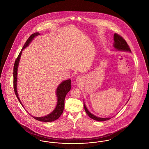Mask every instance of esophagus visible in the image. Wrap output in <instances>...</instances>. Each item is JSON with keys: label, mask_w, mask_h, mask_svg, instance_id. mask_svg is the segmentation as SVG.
Wrapping results in <instances>:
<instances>
[{"label": "esophagus", "mask_w": 149, "mask_h": 149, "mask_svg": "<svg viewBox=\"0 0 149 149\" xmlns=\"http://www.w3.org/2000/svg\"><path fill=\"white\" fill-rule=\"evenodd\" d=\"M82 79H83V77H77V83H80L82 81Z\"/></svg>", "instance_id": "1"}]
</instances>
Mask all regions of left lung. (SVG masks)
I'll use <instances>...</instances> for the list:
<instances>
[{
    "label": "left lung",
    "instance_id": "1",
    "mask_svg": "<svg viewBox=\"0 0 149 149\" xmlns=\"http://www.w3.org/2000/svg\"><path fill=\"white\" fill-rule=\"evenodd\" d=\"M113 38H114V39H113L114 40L113 47H115V49H116L119 50L131 52V50L130 49L129 45L127 44V43L125 41V39L121 36H120L117 33H115L114 36H113ZM84 109H85V110L86 113L88 115V116H89L90 118H91V119H94L95 120L99 121H106V120H108L110 119V118H98L95 115H93L92 113H90L89 111H88V110L87 109V108L86 107L85 105H84Z\"/></svg>",
    "mask_w": 149,
    "mask_h": 149
}]
</instances>
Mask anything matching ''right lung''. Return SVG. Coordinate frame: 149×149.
Instances as JSON below:
<instances>
[{
  "mask_svg": "<svg viewBox=\"0 0 149 149\" xmlns=\"http://www.w3.org/2000/svg\"><path fill=\"white\" fill-rule=\"evenodd\" d=\"M38 35H39V33L38 32H36V33H34V34H32L29 36L28 39L26 40V42H25L23 47L22 49V51L20 52L17 59L15 60V63H14V69H13V77H14L13 86H14V90L15 94L17 96L18 100L20 102V104H22V102H21V101H20L19 97H18V93H17V70H18L19 61V60L20 58V56H21V54H22V50L24 49V48H26L29 45V44L30 43V42H31V40L33 39V38L34 37H36V36H38ZM70 89H71V80L70 79L63 81L60 84L59 86L57 88V90H56V95H57V97H58V103H57V105L55 107V110L52 113L49 114L48 115L46 116L41 117V118H37V117L36 118V117H34V116H32L33 118H34V119L38 120V121H43V122L53 121H54V120L58 119L63 112L64 108L65 98V96L66 94H67V93L70 90Z\"/></svg>",
  "mask_w": 149,
  "mask_h": 149,
  "instance_id": "add662e5",
  "label": "right lung"
}]
</instances>
